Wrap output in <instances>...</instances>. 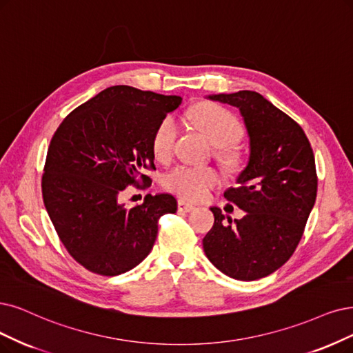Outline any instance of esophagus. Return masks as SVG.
<instances>
[{
  "label": "esophagus",
  "mask_w": 353,
  "mask_h": 353,
  "mask_svg": "<svg viewBox=\"0 0 353 353\" xmlns=\"http://www.w3.org/2000/svg\"><path fill=\"white\" fill-rule=\"evenodd\" d=\"M177 208H179L180 212H192L194 210V205H192V203H189V202H186L183 199H180L177 202Z\"/></svg>",
  "instance_id": "obj_1"
}]
</instances>
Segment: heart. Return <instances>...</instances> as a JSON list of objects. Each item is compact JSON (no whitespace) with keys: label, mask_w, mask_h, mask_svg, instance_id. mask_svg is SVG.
Masks as SVG:
<instances>
[{"label":"heart","mask_w":353,"mask_h":353,"mask_svg":"<svg viewBox=\"0 0 353 353\" xmlns=\"http://www.w3.org/2000/svg\"><path fill=\"white\" fill-rule=\"evenodd\" d=\"M190 122L196 126L216 147V159L224 167L232 170L239 165V154L228 147L243 137V126L231 112L212 103H202L189 113ZM177 138L174 117L165 116L157 126L152 137V152L157 160H167L173 151ZM218 181V176L210 167L177 165L164 176V186L179 196L189 201L205 198Z\"/></svg>","instance_id":"heart-1"}]
</instances>
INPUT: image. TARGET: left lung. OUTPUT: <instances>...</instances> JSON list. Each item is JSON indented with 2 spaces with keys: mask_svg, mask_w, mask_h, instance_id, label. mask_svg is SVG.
<instances>
[{
  "mask_svg": "<svg viewBox=\"0 0 353 353\" xmlns=\"http://www.w3.org/2000/svg\"><path fill=\"white\" fill-rule=\"evenodd\" d=\"M206 99L240 110L250 154L239 186L224 193L245 215L232 223L212 206L215 223L203 250L227 276L256 281L288 262L303 237L317 196L314 154L303 128L256 91Z\"/></svg>",
  "mask_w": 353,
  "mask_h": 353,
  "instance_id": "obj_1",
  "label": "left lung"
}]
</instances>
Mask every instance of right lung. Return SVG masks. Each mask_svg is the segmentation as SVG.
Segmentation results:
<instances>
[{
    "label": "right lung",
    "mask_w": 353,
    "mask_h": 353,
    "mask_svg": "<svg viewBox=\"0 0 353 353\" xmlns=\"http://www.w3.org/2000/svg\"><path fill=\"white\" fill-rule=\"evenodd\" d=\"M181 104L129 85L100 91L72 110L49 143L42 194L65 249L85 269L116 276L134 269L152 250L159 219L177 211L173 194H147L125 206L129 185H150L157 126Z\"/></svg>",
    "instance_id": "right-lung-1"
}]
</instances>
